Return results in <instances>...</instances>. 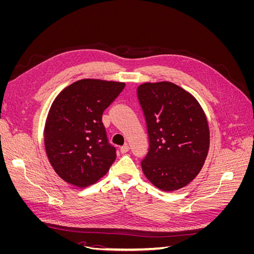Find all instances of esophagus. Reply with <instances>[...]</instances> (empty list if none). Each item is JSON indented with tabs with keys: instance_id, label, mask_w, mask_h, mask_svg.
<instances>
[{
	"instance_id": "1",
	"label": "esophagus",
	"mask_w": 254,
	"mask_h": 254,
	"mask_svg": "<svg viewBox=\"0 0 254 254\" xmlns=\"http://www.w3.org/2000/svg\"><path fill=\"white\" fill-rule=\"evenodd\" d=\"M120 150H121V152H122V153H126V152H128V150H129V146H128L127 144L123 145Z\"/></svg>"
}]
</instances>
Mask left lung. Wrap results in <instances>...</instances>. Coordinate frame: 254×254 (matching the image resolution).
I'll use <instances>...</instances> for the list:
<instances>
[{"label": "left lung", "mask_w": 254, "mask_h": 254, "mask_svg": "<svg viewBox=\"0 0 254 254\" xmlns=\"http://www.w3.org/2000/svg\"><path fill=\"white\" fill-rule=\"evenodd\" d=\"M149 137L141 162L153 186L164 191L187 187L200 173L210 147V129L197 99L170 81L137 87Z\"/></svg>", "instance_id": "1"}]
</instances>
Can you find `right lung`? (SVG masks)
Returning <instances> with one entry per match:
<instances>
[{
	"label": "right lung",
	"mask_w": 254,
	"mask_h": 254,
	"mask_svg": "<svg viewBox=\"0 0 254 254\" xmlns=\"http://www.w3.org/2000/svg\"><path fill=\"white\" fill-rule=\"evenodd\" d=\"M125 83L80 79L54 99L44 126V146L54 171L65 182L87 188L108 173L117 158L107 140L103 112Z\"/></svg>",
	"instance_id": "right-lung-1"
}]
</instances>
